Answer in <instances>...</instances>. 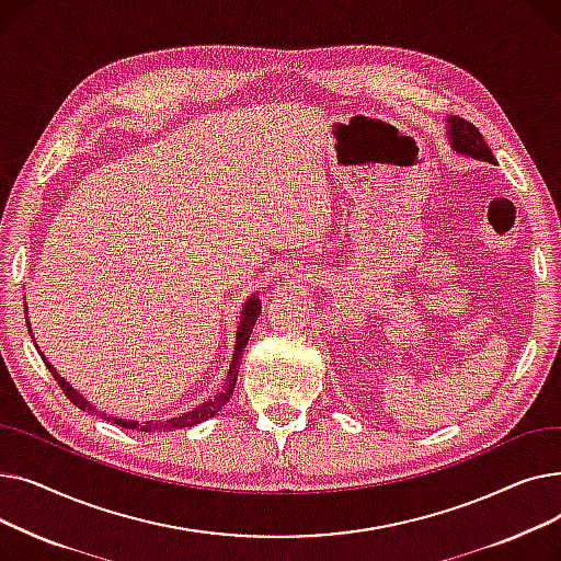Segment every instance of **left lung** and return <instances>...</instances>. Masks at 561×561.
<instances>
[{"instance_id": "1", "label": "left lung", "mask_w": 561, "mask_h": 561, "mask_svg": "<svg viewBox=\"0 0 561 561\" xmlns=\"http://www.w3.org/2000/svg\"><path fill=\"white\" fill-rule=\"evenodd\" d=\"M448 142L453 150L461 157H470V159L486 161V163H497L493 152L489 150V145L484 142L482 134L478 131V127L461 121V117H448Z\"/></svg>"}]
</instances>
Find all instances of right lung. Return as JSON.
Listing matches in <instances>:
<instances>
[{"instance_id": "obj_1", "label": "right lung", "mask_w": 561, "mask_h": 561, "mask_svg": "<svg viewBox=\"0 0 561 561\" xmlns=\"http://www.w3.org/2000/svg\"><path fill=\"white\" fill-rule=\"evenodd\" d=\"M24 311H26V305H24ZM261 313V300L259 296H250L248 302L243 305V311H241V318H239V330H236V345H233V355H231V364H229V370H227V377H225V387L209 400H204L202 404H197L195 409L186 411V414L182 416H174V419H168V421H145V423H138V421H127V419H121V416H108V414H100L104 421H111L115 425L121 427H127V430H138V432H172V430H182V427H193L197 423H204L206 419H214L218 411L229 402L233 389H236V377H239V362L243 357V350L250 341V334L254 330V322ZM26 328H28V334H32V322H28V313H26ZM34 339V334H32ZM38 347V345H36ZM38 355L43 357L47 370L51 373V377L58 381V387L64 389V393L68 396V400L83 409V411H91V414H98V409L88 402L72 385L66 379L58 375V370L51 366V362L43 355V352L38 350Z\"/></svg>"}]
</instances>
